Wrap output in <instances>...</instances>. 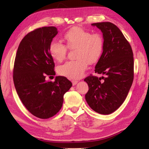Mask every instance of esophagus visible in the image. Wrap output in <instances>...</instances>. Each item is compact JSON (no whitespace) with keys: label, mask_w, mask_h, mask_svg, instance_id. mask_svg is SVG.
I'll use <instances>...</instances> for the list:
<instances>
[{"label":"esophagus","mask_w":149,"mask_h":149,"mask_svg":"<svg viewBox=\"0 0 149 149\" xmlns=\"http://www.w3.org/2000/svg\"><path fill=\"white\" fill-rule=\"evenodd\" d=\"M77 81H76V80H72V84L73 85H74H74H75V84H76L77 83Z\"/></svg>","instance_id":"obj_1"}]
</instances>
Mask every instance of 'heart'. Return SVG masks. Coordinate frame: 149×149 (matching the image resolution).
Instances as JSON below:
<instances>
[{
  "instance_id": "heart-1",
  "label": "heart",
  "mask_w": 149,
  "mask_h": 149,
  "mask_svg": "<svg viewBox=\"0 0 149 149\" xmlns=\"http://www.w3.org/2000/svg\"><path fill=\"white\" fill-rule=\"evenodd\" d=\"M66 45L58 41L50 42L49 50L52 58L58 61L65 58L67 47L77 49L75 61H66L59 65L57 71L61 76L71 79H79L83 76L89 63L94 64L99 61L104 50V38L100 33H92L79 27H74L64 35Z\"/></svg>"
}]
</instances>
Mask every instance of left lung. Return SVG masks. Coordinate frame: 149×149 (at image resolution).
Masks as SVG:
<instances>
[{"instance_id": "1", "label": "left lung", "mask_w": 149, "mask_h": 149, "mask_svg": "<svg viewBox=\"0 0 149 149\" xmlns=\"http://www.w3.org/2000/svg\"><path fill=\"white\" fill-rule=\"evenodd\" d=\"M91 25L103 33L104 50L95 72L105 77L90 75L84 79L89 87L85 99L95 111L109 115L124 102L131 87L134 79L133 53L130 43L115 24L99 22Z\"/></svg>"}]
</instances>
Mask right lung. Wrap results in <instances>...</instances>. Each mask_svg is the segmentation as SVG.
<instances>
[{"label":"right lung","instance_id":"obj_1","mask_svg":"<svg viewBox=\"0 0 149 149\" xmlns=\"http://www.w3.org/2000/svg\"><path fill=\"white\" fill-rule=\"evenodd\" d=\"M58 31L55 27L38 28L22 40L14 63L13 82L19 97L26 109L38 118L47 119L61 109L64 94L72 83L67 78L56 76L54 62L49 47Z\"/></svg>","mask_w":149,"mask_h":149}]
</instances>
